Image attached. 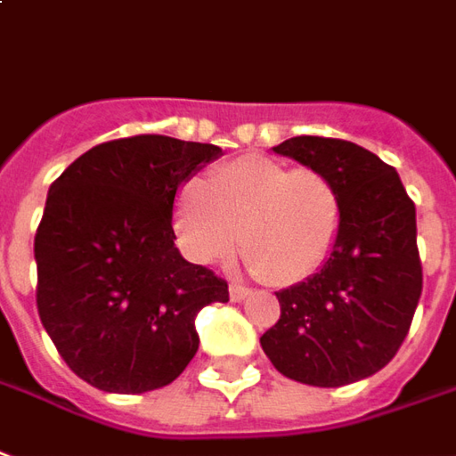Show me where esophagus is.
<instances>
[{"label": "esophagus", "instance_id": "1", "mask_svg": "<svg viewBox=\"0 0 456 456\" xmlns=\"http://www.w3.org/2000/svg\"><path fill=\"white\" fill-rule=\"evenodd\" d=\"M249 296H251V289L241 286V283H232V286H229V298H232L234 304L244 301V298H249Z\"/></svg>", "mask_w": 456, "mask_h": 456}]
</instances>
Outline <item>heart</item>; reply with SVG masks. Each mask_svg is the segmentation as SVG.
Instances as JSON below:
<instances>
[{"label": "heart", "mask_w": 456, "mask_h": 456, "mask_svg": "<svg viewBox=\"0 0 456 456\" xmlns=\"http://www.w3.org/2000/svg\"><path fill=\"white\" fill-rule=\"evenodd\" d=\"M175 229L200 264L227 261L237 244L272 283H296L328 259L340 232V195L326 175L247 155L190 180L175 200Z\"/></svg>", "instance_id": "heart-1"}]
</instances>
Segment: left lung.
I'll return each mask as SVG.
<instances>
[{
    "label": "left lung",
    "instance_id": "1",
    "mask_svg": "<svg viewBox=\"0 0 456 456\" xmlns=\"http://www.w3.org/2000/svg\"><path fill=\"white\" fill-rule=\"evenodd\" d=\"M273 152L336 184L340 232L316 273L276 294L281 316L261 348L296 383L370 378L403 346L422 294L415 202L395 167L348 140L296 135Z\"/></svg>",
    "mask_w": 456,
    "mask_h": 456
}]
</instances>
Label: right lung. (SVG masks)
Masks as SVG:
<instances>
[{
	"mask_svg": "<svg viewBox=\"0 0 456 456\" xmlns=\"http://www.w3.org/2000/svg\"><path fill=\"white\" fill-rule=\"evenodd\" d=\"M222 148L167 135L101 142L49 187L34 239L41 323L98 390L170 385L195 358V318L227 304L224 279L175 247L177 190Z\"/></svg>",
	"mask_w": 456,
	"mask_h": 456,
	"instance_id": "obj_1",
	"label": "right lung"
}]
</instances>
